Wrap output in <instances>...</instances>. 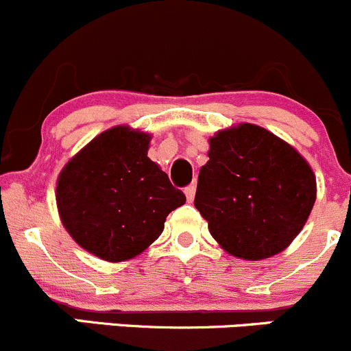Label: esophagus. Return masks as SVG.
<instances>
[{
	"label": "esophagus",
	"instance_id": "34e87169",
	"mask_svg": "<svg viewBox=\"0 0 351 351\" xmlns=\"http://www.w3.org/2000/svg\"><path fill=\"white\" fill-rule=\"evenodd\" d=\"M184 193H186V197H187V201H193L194 199V194H196V184H189V186L186 187V189H184Z\"/></svg>",
	"mask_w": 351,
	"mask_h": 351
}]
</instances>
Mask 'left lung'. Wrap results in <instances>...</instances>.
<instances>
[{
    "instance_id": "1",
    "label": "left lung",
    "mask_w": 351,
    "mask_h": 351,
    "mask_svg": "<svg viewBox=\"0 0 351 351\" xmlns=\"http://www.w3.org/2000/svg\"><path fill=\"white\" fill-rule=\"evenodd\" d=\"M194 206L223 251L261 261L285 251L315 203V174L297 150L251 123L210 138Z\"/></svg>"
}]
</instances>
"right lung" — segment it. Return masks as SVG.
Segmentation results:
<instances>
[{
	"mask_svg": "<svg viewBox=\"0 0 351 351\" xmlns=\"http://www.w3.org/2000/svg\"><path fill=\"white\" fill-rule=\"evenodd\" d=\"M152 134L121 124L97 134L59 172L62 227L90 254L109 263L136 258L164 232L165 218L186 203L148 158Z\"/></svg>",
	"mask_w": 351,
	"mask_h": 351,
	"instance_id": "obj_1",
	"label": "right lung"
}]
</instances>
